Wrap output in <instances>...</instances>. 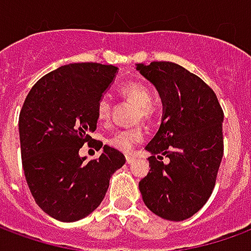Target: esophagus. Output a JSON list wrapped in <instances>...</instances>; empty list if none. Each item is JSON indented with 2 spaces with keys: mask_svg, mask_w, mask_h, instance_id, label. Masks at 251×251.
I'll list each match as a JSON object with an SVG mask.
<instances>
[{
  "mask_svg": "<svg viewBox=\"0 0 251 251\" xmlns=\"http://www.w3.org/2000/svg\"><path fill=\"white\" fill-rule=\"evenodd\" d=\"M134 161V157H131V156H126V163L131 164Z\"/></svg>",
  "mask_w": 251,
  "mask_h": 251,
  "instance_id": "1",
  "label": "esophagus"
}]
</instances>
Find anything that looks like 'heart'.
<instances>
[{
	"label": "heart",
	"mask_w": 251,
	"mask_h": 251,
	"mask_svg": "<svg viewBox=\"0 0 251 251\" xmlns=\"http://www.w3.org/2000/svg\"><path fill=\"white\" fill-rule=\"evenodd\" d=\"M121 94L124 98L138 106V110L134 115V122L152 118L154 114V109L151 104L152 93L147 86L140 84V83H129L121 88ZM110 113H111V104L109 100L106 98L100 99L97 104V118L99 122H106L109 120ZM142 138H144V131L140 126H136L131 129H125V130H118L113 133L107 138V144L120 152L129 153L136 144L142 141Z\"/></svg>",
	"instance_id": "obj_1"
}]
</instances>
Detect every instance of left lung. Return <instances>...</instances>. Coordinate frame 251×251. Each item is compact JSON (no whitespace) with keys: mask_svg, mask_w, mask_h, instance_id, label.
Listing matches in <instances>:
<instances>
[{"mask_svg":"<svg viewBox=\"0 0 251 251\" xmlns=\"http://www.w3.org/2000/svg\"><path fill=\"white\" fill-rule=\"evenodd\" d=\"M158 91L161 125L145 149L151 171L138 183L142 200L167 221H185L212 194L223 157V110L199 76L171 62L136 64ZM170 161L164 163L162 158Z\"/></svg>","mask_w":251,"mask_h":251,"instance_id":"8db88e82","label":"left lung"}]
</instances>
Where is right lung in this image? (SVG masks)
Masks as SVG:
<instances>
[{
	"label": "right lung",
	"mask_w": 251,
	"mask_h": 251,
	"mask_svg": "<svg viewBox=\"0 0 251 251\" xmlns=\"http://www.w3.org/2000/svg\"><path fill=\"white\" fill-rule=\"evenodd\" d=\"M117 72L98 63L67 64L37 80L25 99L19 118L25 179L37 205L53 219L76 222L90 215L125 164V156L107 145L87 163L79 156L84 142H91L97 104Z\"/></svg>",
	"instance_id": "1"
}]
</instances>
